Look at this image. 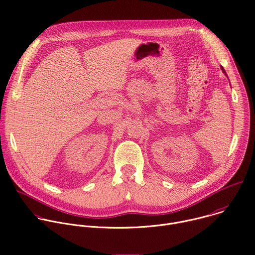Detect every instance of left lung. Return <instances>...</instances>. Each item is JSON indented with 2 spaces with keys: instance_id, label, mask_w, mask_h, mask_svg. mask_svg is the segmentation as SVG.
<instances>
[{
  "instance_id": "left-lung-1",
  "label": "left lung",
  "mask_w": 255,
  "mask_h": 255,
  "mask_svg": "<svg viewBox=\"0 0 255 255\" xmlns=\"http://www.w3.org/2000/svg\"><path fill=\"white\" fill-rule=\"evenodd\" d=\"M221 69H222V71H223V73H225V71H224V69H223V67H221Z\"/></svg>"
}]
</instances>
